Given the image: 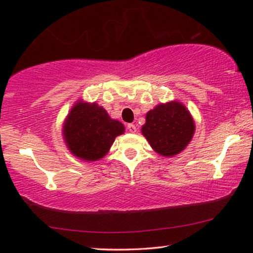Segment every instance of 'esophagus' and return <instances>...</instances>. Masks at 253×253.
<instances>
[{"mask_svg":"<svg viewBox=\"0 0 253 253\" xmlns=\"http://www.w3.org/2000/svg\"><path fill=\"white\" fill-rule=\"evenodd\" d=\"M127 130H129V132L134 133L137 131V127H136V126H134V124L130 123V124H127Z\"/></svg>","mask_w":253,"mask_h":253,"instance_id":"obj_1","label":"esophagus"}]
</instances>
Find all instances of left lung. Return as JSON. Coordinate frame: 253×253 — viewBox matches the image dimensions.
<instances>
[{"instance_id":"8db88e82","label":"left lung","mask_w":253,"mask_h":253,"mask_svg":"<svg viewBox=\"0 0 253 253\" xmlns=\"http://www.w3.org/2000/svg\"><path fill=\"white\" fill-rule=\"evenodd\" d=\"M141 132L155 152L172 157L184 150L195 132V122L182 103H161L146 114Z\"/></svg>"}]
</instances>
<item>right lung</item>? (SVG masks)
Listing matches in <instances>:
<instances>
[{
  "label": "right lung",
  "mask_w": 253,
  "mask_h": 253,
  "mask_svg": "<svg viewBox=\"0 0 253 253\" xmlns=\"http://www.w3.org/2000/svg\"><path fill=\"white\" fill-rule=\"evenodd\" d=\"M64 139L76 157L95 161L105 157L115 138L124 132V126L112 120L96 103L78 102L64 123Z\"/></svg>",
  "instance_id": "add662e5"
}]
</instances>
